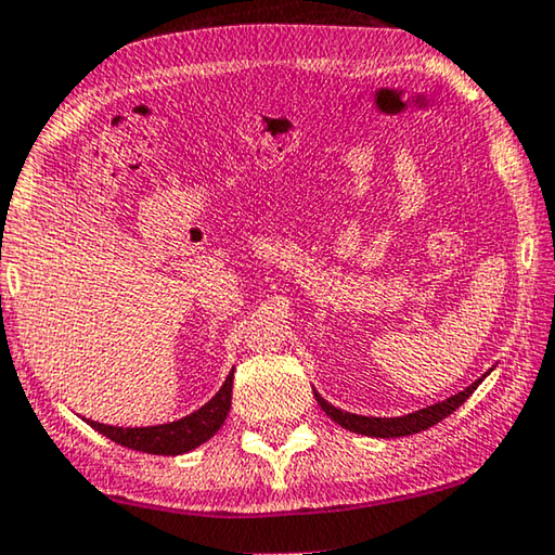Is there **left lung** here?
I'll list each match as a JSON object with an SVG mask.
<instances>
[{
  "label": "left lung",
  "mask_w": 555,
  "mask_h": 555,
  "mask_svg": "<svg viewBox=\"0 0 555 555\" xmlns=\"http://www.w3.org/2000/svg\"><path fill=\"white\" fill-rule=\"evenodd\" d=\"M483 377H486V374H483ZM481 379H476L472 387H466L464 391H459V395L444 399V402L420 409V412H412L406 416L349 414V412H343V409H337V406H332L330 402H325V399H322L314 389L312 391H314V399H318V404L322 406V412H325L332 422H337L339 426H343V429H349L354 434H364V437L391 439V437H409V434H420L424 429H429V426L439 424L441 420H447L449 414H454L456 409L474 395V389L481 385Z\"/></svg>",
  "instance_id": "1"
}]
</instances>
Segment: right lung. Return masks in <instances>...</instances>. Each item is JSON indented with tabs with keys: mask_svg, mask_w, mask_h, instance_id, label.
I'll return each instance as SVG.
<instances>
[{
	"mask_svg": "<svg viewBox=\"0 0 555 555\" xmlns=\"http://www.w3.org/2000/svg\"><path fill=\"white\" fill-rule=\"evenodd\" d=\"M230 395H233V372L228 374L225 385L218 389V395L208 404H203L198 412L183 416L178 422L158 426H135V429H131V426L129 429H124V426H108L91 420H87V424L126 449L146 451V454L156 456H178L206 444L212 434L223 426L230 412Z\"/></svg>",
	"mask_w": 555,
	"mask_h": 555,
	"instance_id": "obj_1",
	"label": "right lung"
}]
</instances>
